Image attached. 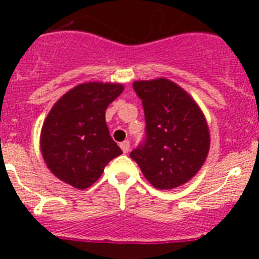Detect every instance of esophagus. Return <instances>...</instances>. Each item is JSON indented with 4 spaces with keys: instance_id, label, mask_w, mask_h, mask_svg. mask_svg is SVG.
<instances>
[{
    "instance_id": "esophagus-1",
    "label": "esophagus",
    "mask_w": 259,
    "mask_h": 259,
    "mask_svg": "<svg viewBox=\"0 0 259 259\" xmlns=\"http://www.w3.org/2000/svg\"><path fill=\"white\" fill-rule=\"evenodd\" d=\"M120 149L123 150V153L130 152V141L125 140L123 141V143H120Z\"/></svg>"
}]
</instances>
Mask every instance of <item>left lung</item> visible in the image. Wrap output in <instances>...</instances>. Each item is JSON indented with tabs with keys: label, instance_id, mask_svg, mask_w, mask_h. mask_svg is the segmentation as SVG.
Masks as SVG:
<instances>
[{
	"label": "left lung",
	"instance_id": "1",
	"mask_svg": "<svg viewBox=\"0 0 259 259\" xmlns=\"http://www.w3.org/2000/svg\"><path fill=\"white\" fill-rule=\"evenodd\" d=\"M134 89L143 101L146 125L145 139L130 155L154 188L180 187L207 157L206 119L193 98L171 80H139Z\"/></svg>",
	"mask_w": 259,
	"mask_h": 259
}]
</instances>
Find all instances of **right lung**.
<instances>
[{
	"label": "right lung",
	"mask_w": 259,
	"mask_h": 259,
	"mask_svg": "<svg viewBox=\"0 0 259 259\" xmlns=\"http://www.w3.org/2000/svg\"><path fill=\"white\" fill-rule=\"evenodd\" d=\"M122 92V84H79L52 107L41 130L40 148L48 168L62 182L88 188L122 154L105 120L107 106Z\"/></svg>",
	"instance_id": "right-lung-1"
}]
</instances>
